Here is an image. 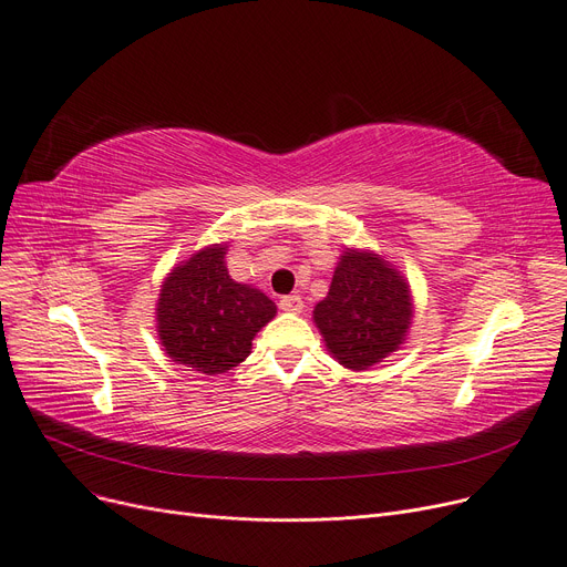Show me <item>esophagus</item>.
<instances>
[{
  "mask_svg": "<svg viewBox=\"0 0 567 567\" xmlns=\"http://www.w3.org/2000/svg\"><path fill=\"white\" fill-rule=\"evenodd\" d=\"M278 306H280V310L291 312V315H299V312H303V301H301V296H296V293H291V296H282Z\"/></svg>",
  "mask_w": 567,
  "mask_h": 567,
  "instance_id": "obj_1",
  "label": "esophagus"
}]
</instances>
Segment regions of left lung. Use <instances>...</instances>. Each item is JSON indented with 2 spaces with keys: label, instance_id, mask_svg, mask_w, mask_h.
<instances>
[{
  "label": "left lung",
  "instance_id": "obj_1",
  "mask_svg": "<svg viewBox=\"0 0 567 567\" xmlns=\"http://www.w3.org/2000/svg\"><path fill=\"white\" fill-rule=\"evenodd\" d=\"M312 317L340 365L368 370L406 338L413 317L409 282L377 252L347 248Z\"/></svg>",
  "mask_w": 567,
  "mask_h": 567
}]
</instances>
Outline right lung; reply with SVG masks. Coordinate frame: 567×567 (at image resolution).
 <instances>
[{
	"instance_id": "1",
	"label": "right lung",
	"mask_w": 567,
	"mask_h": 567,
	"mask_svg": "<svg viewBox=\"0 0 567 567\" xmlns=\"http://www.w3.org/2000/svg\"><path fill=\"white\" fill-rule=\"evenodd\" d=\"M225 255L227 244H216L174 266L156 306L165 353L202 374H223L244 363L252 338L278 312L266 293L229 278Z\"/></svg>"
}]
</instances>
